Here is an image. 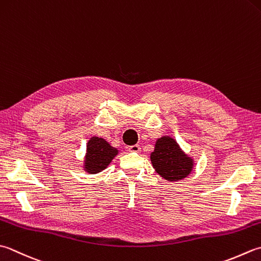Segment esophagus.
<instances>
[{
  "label": "esophagus",
  "instance_id": "esophagus-1",
  "mask_svg": "<svg viewBox=\"0 0 261 261\" xmlns=\"http://www.w3.org/2000/svg\"><path fill=\"white\" fill-rule=\"evenodd\" d=\"M126 150L130 151V152H140L141 148H140L139 145H134V146L126 147Z\"/></svg>",
  "mask_w": 261,
  "mask_h": 261
}]
</instances>
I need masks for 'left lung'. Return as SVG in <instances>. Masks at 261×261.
<instances>
[{"label":"left lung","mask_w":261,"mask_h":261,"mask_svg":"<svg viewBox=\"0 0 261 261\" xmlns=\"http://www.w3.org/2000/svg\"><path fill=\"white\" fill-rule=\"evenodd\" d=\"M150 162L158 175L170 182L186 178L195 167V160L186 154L174 138L163 136L156 140Z\"/></svg>","instance_id":"8db88e82"}]
</instances>
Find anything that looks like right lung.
I'll use <instances>...</instances> for the list:
<instances>
[{"mask_svg": "<svg viewBox=\"0 0 261 261\" xmlns=\"http://www.w3.org/2000/svg\"><path fill=\"white\" fill-rule=\"evenodd\" d=\"M119 154V149L111 146L104 138L91 137L87 142L84 170L89 174H97L104 171Z\"/></svg>", "mask_w": 261, "mask_h": 261, "instance_id": "1", "label": "right lung"}]
</instances>
